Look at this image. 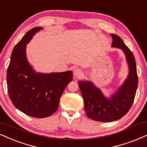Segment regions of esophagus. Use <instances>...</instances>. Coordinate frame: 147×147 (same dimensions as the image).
Masks as SVG:
<instances>
[{"instance_id": "34e87169", "label": "esophagus", "mask_w": 147, "mask_h": 147, "mask_svg": "<svg viewBox=\"0 0 147 147\" xmlns=\"http://www.w3.org/2000/svg\"><path fill=\"white\" fill-rule=\"evenodd\" d=\"M73 74L75 77H80L82 75V71L79 68H75L73 71Z\"/></svg>"}]
</instances>
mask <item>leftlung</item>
Returning a JSON list of instances; mask_svg holds the SVG:
<instances>
[{
  "label": "left lung",
  "instance_id": "8db88e82",
  "mask_svg": "<svg viewBox=\"0 0 147 147\" xmlns=\"http://www.w3.org/2000/svg\"><path fill=\"white\" fill-rule=\"evenodd\" d=\"M112 48L124 53L128 66V75L118 89L109 96H105L92 81H79L78 84L86 115L90 119L100 122H113L123 118L131 107L138 88V78L133 53L117 35L110 34Z\"/></svg>",
  "mask_w": 147,
  "mask_h": 147
}]
</instances>
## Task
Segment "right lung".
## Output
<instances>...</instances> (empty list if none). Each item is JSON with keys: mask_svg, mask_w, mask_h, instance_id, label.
<instances>
[{"mask_svg": "<svg viewBox=\"0 0 147 147\" xmlns=\"http://www.w3.org/2000/svg\"><path fill=\"white\" fill-rule=\"evenodd\" d=\"M42 29L33 28L14 47L7 73L9 96L13 105L28 116L41 118L57 110L60 97L72 81L71 70L43 73L37 72L28 61L26 45Z\"/></svg>", "mask_w": 147, "mask_h": 147, "instance_id": "obj_1", "label": "right lung"}]
</instances>
